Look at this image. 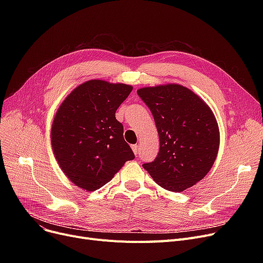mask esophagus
<instances>
[{
  "instance_id": "esophagus-1",
  "label": "esophagus",
  "mask_w": 263,
  "mask_h": 263,
  "mask_svg": "<svg viewBox=\"0 0 263 263\" xmlns=\"http://www.w3.org/2000/svg\"><path fill=\"white\" fill-rule=\"evenodd\" d=\"M132 150H133V153H134L135 156L139 155V146H137V145H132Z\"/></svg>"
}]
</instances>
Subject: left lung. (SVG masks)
<instances>
[{"label": "left lung", "mask_w": 263, "mask_h": 263, "mask_svg": "<svg viewBox=\"0 0 263 263\" xmlns=\"http://www.w3.org/2000/svg\"><path fill=\"white\" fill-rule=\"evenodd\" d=\"M153 113L160 139L159 155L143 167L163 189L182 192L213 166L219 129L210 106L187 87L175 83L137 89Z\"/></svg>", "instance_id": "1"}]
</instances>
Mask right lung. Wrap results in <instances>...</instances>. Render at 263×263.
<instances>
[{"instance_id":"obj_1","label":"right lung","mask_w":263,"mask_h":263,"mask_svg":"<svg viewBox=\"0 0 263 263\" xmlns=\"http://www.w3.org/2000/svg\"><path fill=\"white\" fill-rule=\"evenodd\" d=\"M133 87L90 80L77 86L60 105L51 145L61 170L73 184L92 192L110 181L134 159L115 113Z\"/></svg>"}]
</instances>
